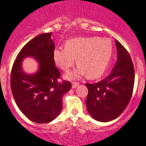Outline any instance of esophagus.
Segmentation results:
<instances>
[{
    "label": "esophagus",
    "instance_id": "1",
    "mask_svg": "<svg viewBox=\"0 0 146 146\" xmlns=\"http://www.w3.org/2000/svg\"><path fill=\"white\" fill-rule=\"evenodd\" d=\"M78 86H79V83H72V87L73 88V89H76V88Z\"/></svg>",
    "mask_w": 146,
    "mask_h": 146
}]
</instances>
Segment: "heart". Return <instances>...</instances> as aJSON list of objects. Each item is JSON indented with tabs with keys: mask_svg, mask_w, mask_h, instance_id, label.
<instances>
[{
	"mask_svg": "<svg viewBox=\"0 0 146 146\" xmlns=\"http://www.w3.org/2000/svg\"><path fill=\"white\" fill-rule=\"evenodd\" d=\"M65 47L54 49L53 59L56 65L63 71L69 70L76 59L79 66L66 74L65 77L68 80L86 74L90 79L100 77L106 71L113 58V45L108 38L76 37L66 41Z\"/></svg>",
	"mask_w": 146,
	"mask_h": 146,
	"instance_id": "obj_1",
	"label": "heart"
}]
</instances>
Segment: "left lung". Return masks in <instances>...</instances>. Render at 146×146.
<instances>
[{"instance_id":"left-lung-1","label":"left lung","mask_w":146,"mask_h":146,"mask_svg":"<svg viewBox=\"0 0 146 146\" xmlns=\"http://www.w3.org/2000/svg\"><path fill=\"white\" fill-rule=\"evenodd\" d=\"M117 61L111 73L96 83H86V100L89 113L99 122L115 119L125 110L132 97L135 70L132 59L125 47L116 40Z\"/></svg>"}]
</instances>
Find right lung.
<instances>
[{
    "mask_svg": "<svg viewBox=\"0 0 146 146\" xmlns=\"http://www.w3.org/2000/svg\"><path fill=\"white\" fill-rule=\"evenodd\" d=\"M52 33H42L21 49L12 67L11 86L13 96L21 112L36 123L55 119L62 110L63 95L71 89L70 82L58 83L60 71L53 59L54 43ZM27 57L38 63L36 72H24L22 62Z\"/></svg>",
    "mask_w": 146,
    "mask_h": 146,
    "instance_id": "obj_1",
    "label": "right lung"
}]
</instances>
